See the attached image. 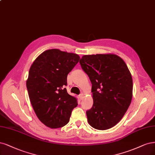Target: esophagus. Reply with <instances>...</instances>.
I'll use <instances>...</instances> for the list:
<instances>
[{"mask_svg": "<svg viewBox=\"0 0 155 155\" xmlns=\"http://www.w3.org/2000/svg\"><path fill=\"white\" fill-rule=\"evenodd\" d=\"M79 99H81V100H82L83 99V97H84V96H83V94H80L79 95Z\"/></svg>", "mask_w": 155, "mask_h": 155, "instance_id": "esophagus-1", "label": "esophagus"}]
</instances>
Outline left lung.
Segmentation results:
<instances>
[{
	"instance_id": "1",
	"label": "left lung",
	"mask_w": 155,
	"mask_h": 155,
	"mask_svg": "<svg viewBox=\"0 0 155 155\" xmlns=\"http://www.w3.org/2000/svg\"><path fill=\"white\" fill-rule=\"evenodd\" d=\"M92 83L94 104L87 111L89 124L99 130L115 126L131 104L133 80L126 64L115 54L84 55L79 61Z\"/></svg>"
}]
</instances>
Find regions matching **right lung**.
<instances>
[{
    "mask_svg": "<svg viewBox=\"0 0 155 155\" xmlns=\"http://www.w3.org/2000/svg\"><path fill=\"white\" fill-rule=\"evenodd\" d=\"M79 59L74 53L49 49L37 57L31 66L26 81L31 103L39 120L51 128L65 126L78 106L77 99L65 87L68 74Z\"/></svg>",
    "mask_w": 155,
    "mask_h": 155,
    "instance_id": "obj_1",
    "label": "right lung"
}]
</instances>
